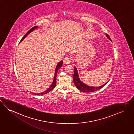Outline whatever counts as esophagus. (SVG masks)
Instances as JSON below:
<instances>
[{"label":"esophagus","mask_w":134,"mask_h":134,"mask_svg":"<svg viewBox=\"0 0 134 134\" xmlns=\"http://www.w3.org/2000/svg\"><path fill=\"white\" fill-rule=\"evenodd\" d=\"M71 58H70L69 57H66V58H64V60H63V62L64 64H69L71 62Z\"/></svg>","instance_id":"1"}]
</instances>
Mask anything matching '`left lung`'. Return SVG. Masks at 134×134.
<instances>
[{"label": "left lung", "instance_id": "obj_1", "mask_svg": "<svg viewBox=\"0 0 134 134\" xmlns=\"http://www.w3.org/2000/svg\"><path fill=\"white\" fill-rule=\"evenodd\" d=\"M106 36L108 37V38H109L111 41L109 36L106 33ZM73 81H74V83L75 86L79 89V90H80L81 92H86V93L93 92H94L96 91L100 90L101 88H102L103 87H104V86H105L106 85V83H107V82H106L105 84H104V85H103L101 87H90V86H87V85L85 84L84 83L80 81V80L79 79V74H78V72H77L76 68L75 67H74V68Z\"/></svg>", "mask_w": 134, "mask_h": 134}]
</instances>
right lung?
Listing matches in <instances>:
<instances>
[{"instance_id": "right-lung-1", "label": "right lung", "mask_w": 134, "mask_h": 134, "mask_svg": "<svg viewBox=\"0 0 134 134\" xmlns=\"http://www.w3.org/2000/svg\"><path fill=\"white\" fill-rule=\"evenodd\" d=\"M37 28V27H36V26H34V27H32L31 29H30L27 32V33L24 35V36H23V37L21 39V41H20V42L21 41H22L23 40H24V38L31 32L32 31H33L34 29H36ZM62 64H63V61H60L59 63L58 64V65H57V67H56V68H55V77H54V80H53V83H52V85H51V86L49 87L48 89H47V90H46L45 92H43V93H40V94H37V95H42V94H47V93H49V92H51L55 86V85H56V77H57V72H58V70L60 69V67H62Z\"/></svg>"}]
</instances>
